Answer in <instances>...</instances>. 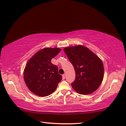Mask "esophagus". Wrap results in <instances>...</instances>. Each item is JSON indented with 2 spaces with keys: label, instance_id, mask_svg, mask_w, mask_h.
I'll return each mask as SVG.
<instances>
[{
  "label": "esophagus",
  "instance_id": "esophagus-1",
  "mask_svg": "<svg viewBox=\"0 0 126 126\" xmlns=\"http://www.w3.org/2000/svg\"><path fill=\"white\" fill-rule=\"evenodd\" d=\"M65 74H63V75H62V79L64 80L65 79Z\"/></svg>",
  "mask_w": 126,
  "mask_h": 126
}]
</instances>
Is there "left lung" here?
Wrapping results in <instances>:
<instances>
[{
	"label": "left lung",
	"instance_id": "1",
	"mask_svg": "<svg viewBox=\"0 0 126 126\" xmlns=\"http://www.w3.org/2000/svg\"><path fill=\"white\" fill-rule=\"evenodd\" d=\"M64 51L75 71V79L71 83L73 89L82 95L90 94L97 90L104 75L101 59L81 45L65 47Z\"/></svg>",
	"mask_w": 126,
	"mask_h": 126
}]
</instances>
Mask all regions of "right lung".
Instances as JSON below:
<instances>
[{"instance_id":"obj_1","label":"right lung","mask_w":126,"mask_h":126,"mask_svg":"<svg viewBox=\"0 0 126 126\" xmlns=\"http://www.w3.org/2000/svg\"><path fill=\"white\" fill-rule=\"evenodd\" d=\"M61 50L46 47L36 53L28 62L24 71V79L31 92L44 97L52 94L62 76L58 67L51 62Z\"/></svg>"}]
</instances>
